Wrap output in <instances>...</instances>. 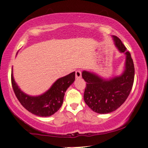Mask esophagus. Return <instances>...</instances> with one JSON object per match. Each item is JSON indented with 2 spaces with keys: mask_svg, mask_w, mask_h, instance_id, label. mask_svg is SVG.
Masks as SVG:
<instances>
[{
  "mask_svg": "<svg viewBox=\"0 0 148 148\" xmlns=\"http://www.w3.org/2000/svg\"><path fill=\"white\" fill-rule=\"evenodd\" d=\"M75 77L77 79L81 78V71L80 70H77L75 71Z\"/></svg>",
  "mask_w": 148,
  "mask_h": 148,
  "instance_id": "obj_1",
  "label": "esophagus"
}]
</instances>
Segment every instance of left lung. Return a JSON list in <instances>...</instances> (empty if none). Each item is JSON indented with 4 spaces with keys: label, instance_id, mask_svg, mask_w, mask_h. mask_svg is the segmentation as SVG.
Listing matches in <instances>:
<instances>
[{
    "label": "left lung",
    "instance_id": "left-lung-1",
    "mask_svg": "<svg viewBox=\"0 0 148 148\" xmlns=\"http://www.w3.org/2000/svg\"><path fill=\"white\" fill-rule=\"evenodd\" d=\"M115 46L126 55L125 70L121 75L110 80H105L97 75L86 71L82 72V77L86 81L84 101L93 111L98 113H108L116 110L125 102L132 89L135 69L129 51L121 40L113 36Z\"/></svg>",
    "mask_w": 148,
    "mask_h": 148
}]
</instances>
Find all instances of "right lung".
Returning <instances> with one entry per match:
<instances>
[{
  "mask_svg": "<svg viewBox=\"0 0 148 148\" xmlns=\"http://www.w3.org/2000/svg\"><path fill=\"white\" fill-rule=\"evenodd\" d=\"M75 72L59 78L47 91L41 95L29 96L18 88L11 73V83L16 97L29 112L40 117L51 116L58 111L63 102L66 90L74 82Z\"/></svg>",
  "mask_w": 148,
  "mask_h": 148,
  "instance_id": "add662e5",
  "label": "right lung"
}]
</instances>
